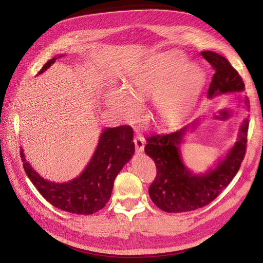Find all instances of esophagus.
<instances>
[{
	"mask_svg": "<svg viewBox=\"0 0 263 263\" xmlns=\"http://www.w3.org/2000/svg\"><path fill=\"white\" fill-rule=\"evenodd\" d=\"M134 142H135V146H136V150L138 153H141L145 147V138L142 137L141 135H136L134 138Z\"/></svg>",
	"mask_w": 263,
	"mask_h": 263,
	"instance_id": "obj_1",
	"label": "esophagus"
}]
</instances>
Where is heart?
<instances>
[{
  "label": "heart",
  "instance_id": "obj_1",
  "mask_svg": "<svg viewBox=\"0 0 263 263\" xmlns=\"http://www.w3.org/2000/svg\"><path fill=\"white\" fill-rule=\"evenodd\" d=\"M205 83V73L180 50L156 53L127 78L126 90L113 89L108 104L125 118L136 116L138 102L155 97L158 114L163 121L181 118L194 104Z\"/></svg>",
  "mask_w": 263,
  "mask_h": 263
}]
</instances>
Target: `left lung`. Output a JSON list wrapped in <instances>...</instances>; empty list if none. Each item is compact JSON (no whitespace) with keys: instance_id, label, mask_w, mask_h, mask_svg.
<instances>
[{"instance_id":"1","label":"left lung","mask_w":263,"mask_h":263,"mask_svg":"<svg viewBox=\"0 0 263 263\" xmlns=\"http://www.w3.org/2000/svg\"><path fill=\"white\" fill-rule=\"evenodd\" d=\"M201 54L215 71L209 98L245 90L242 78L225 57L213 51H202ZM245 102L249 107V100ZM187 127L171 134L153 135L147 137L145 146V153L153 158L157 168L156 179L149 186V196L156 206L168 213L190 212L210 204L232 182L246 155L248 119L240 126L238 141L216 168L205 174L191 173L180 156V144Z\"/></svg>"}]
</instances>
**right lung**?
<instances>
[{"instance_id":"obj_1","label":"right lung","mask_w":263,"mask_h":263,"mask_svg":"<svg viewBox=\"0 0 263 263\" xmlns=\"http://www.w3.org/2000/svg\"><path fill=\"white\" fill-rule=\"evenodd\" d=\"M55 59L54 57L45 63L38 74L48 69ZM133 133L128 125L105 128L85 170L70 182L54 183L45 180L33 170L21 149L24 170L38 192L54 208L79 215L97 213L109 201L116 176L135 153Z\"/></svg>"}]
</instances>
